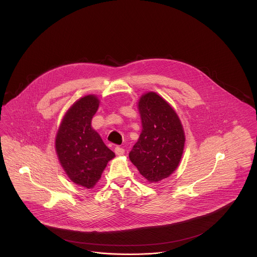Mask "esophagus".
Wrapping results in <instances>:
<instances>
[{"label":"esophagus","mask_w":257,"mask_h":257,"mask_svg":"<svg viewBox=\"0 0 257 257\" xmlns=\"http://www.w3.org/2000/svg\"><path fill=\"white\" fill-rule=\"evenodd\" d=\"M114 152L116 155H122L124 153V149L122 147H116L114 148Z\"/></svg>","instance_id":"34e87169"}]
</instances>
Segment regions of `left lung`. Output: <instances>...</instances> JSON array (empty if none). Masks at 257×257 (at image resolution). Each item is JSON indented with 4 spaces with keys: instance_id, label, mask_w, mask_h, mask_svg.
<instances>
[{
    "instance_id": "obj_1",
    "label": "left lung",
    "mask_w": 257,
    "mask_h": 257,
    "mask_svg": "<svg viewBox=\"0 0 257 257\" xmlns=\"http://www.w3.org/2000/svg\"><path fill=\"white\" fill-rule=\"evenodd\" d=\"M143 131L128 156L149 183L169 177L183 154L185 134L175 110L154 92L144 94L138 103Z\"/></svg>"
}]
</instances>
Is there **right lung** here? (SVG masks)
I'll return each instance as SVG.
<instances>
[{
  "label": "right lung",
  "instance_id": "add662e5",
  "mask_svg": "<svg viewBox=\"0 0 257 257\" xmlns=\"http://www.w3.org/2000/svg\"><path fill=\"white\" fill-rule=\"evenodd\" d=\"M100 100L87 95L68 109L55 138L58 160L69 179L77 185L92 189L100 180L114 153L92 127V118Z\"/></svg>",
  "mask_w": 257,
  "mask_h": 257
}]
</instances>
